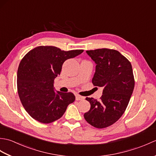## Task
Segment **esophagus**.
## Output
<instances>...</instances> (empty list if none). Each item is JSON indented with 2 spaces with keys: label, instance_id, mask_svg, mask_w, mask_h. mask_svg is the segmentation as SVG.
Instances as JSON below:
<instances>
[{
  "label": "esophagus",
  "instance_id": "esophagus-1",
  "mask_svg": "<svg viewBox=\"0 0 156 156\" xmlns=\"http://www.w3.org/2000/svg\"><path fill=\"white\" fill-rule=\"evenodd\" d=\"M84 97H82V96L80 95H76V101H82V100H84Z\"/></svg>",
  "mask_w": 156,
  "mask_h": 156
}]
</instances>
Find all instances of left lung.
I'll use <instances>...</instances> for the list:
<instances>
[{
	"mask_svg": "<svg viewBox=\"0 0 156 156\" xmlns=\"http://www.w3.org/2000/svg\"><path fill=\"white\" fill-rule=\"evenodd\" d=\"M93 60L96 70L92 82L103 87L100 100L86 98L90 108L84 117L98 129L107 127L117 121L126 110L135 87L130 62L120 52L107 48L87 51Z\"/></svg>",
	"mask_w": 156,
	"mask_h": 156,
	"instance_id": "obj_1",
	"label": "left lung"
}]
</instances>
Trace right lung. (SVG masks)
<instances>
[{
    "instance_id": "right-lung-1",
    "label": "right lung",
    "mask_w": 156,
    "mask_h": 156,
    "mask_svg": "<svg viewBox=\"0 0 156 156\" xmlns=\"http://www.w3.org/2000/svg\"><path fill=\"white\" fill-rule=\"evenodd\" d=\"M83 51L39 46L23 57L17 71V90L23 107L33 119L42 123L54 122L61 118L68 106L75 101L72 92H55L54 82L66 59Z\"/></svg>"
}]
</instances>
